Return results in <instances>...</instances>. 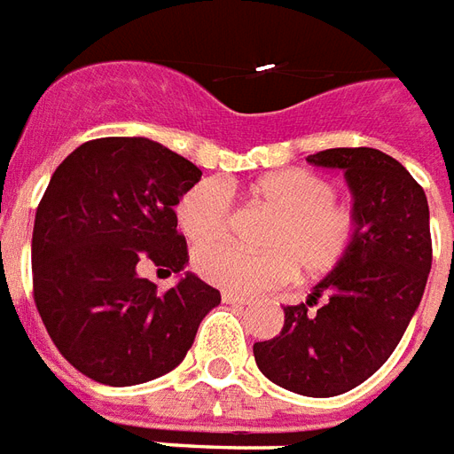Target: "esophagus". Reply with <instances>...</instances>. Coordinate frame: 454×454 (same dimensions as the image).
Listing matches in <instances>:
<instances>
[{"instance_id":"obj_1","label":"esophagus","mask_w":454,"mask_h":454,"mask_svg":"<svg viewBox=\"0 0 454 454\" xmlns=\"http://www.w3.org/2000/svg\"><path fill=\"white\" fill-rule=\"evenodd\" d=\"M223 302L224 304H249V297H241V295H237V293L223 290Z\"/></svg>"}]
</instances>
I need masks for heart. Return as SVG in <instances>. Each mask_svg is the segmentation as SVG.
I'll list each match as a JSON object with an SVG mask.
<instances>
[{"label":"heart","instance_id":"b5f03b06","mask_svg":"<svg viewBox=\"0 0 454 454\" xmlns=\"http://www.w3.org/2000/svg\"><path fill=\"white\" fill-rule=\"evenodd\" d=\"M254 200L273 213L263 231L261 254L234 244H205L223 239L231 227V193L223 181L205 178L181 195L176 217L193 244L195 270L230 293H261L283 286L295 268L302 278H319L339 268L348 256L358 231L353 205L336 200V188L309 168H280L249 186Z\"/></svg>","mask_w":454,"mask_h":454}]
</instances>
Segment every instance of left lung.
<instances>
[{
  "label": "left lung",
  "instance_id": "left-lung-1",
  "mask_svg": "<svg viewBox=\"0 0 454 454\" xmlns=\"http://www.w3.org/2000/svg\"><path fill=\"white\" fill-rule=\"evenodd\" d=\"M307 161L343 171L358 231L348 256L307 302L283 307V329L254 343V358L283 389L336 396L385 365L419 309L433 261L431 215L423 188L385 152L336 147Z\"/></svg>",
  "mask_w": 454,
  "mask_h": 454
}]
</instances>
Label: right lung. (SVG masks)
Listing matches in <instances>:
<instances>
[{
  "instance_id": "add662e5",
  "label": "right lung",
  "mask_w": 454,
  "mask_h": 454,
  "mask_svg": "<svg viewBox=\"0 0 454 454\" xmlns=\"http://www.w3.org/2000/svg\"><path fill=\"white\" fill-rule=\"evenodd\" d=\"M203 171L147 137L79 145L35 210L33 300L52 343L82 375L130 387L186 358L220 290L184 270L181 195ZM147 262L182 276L167 294L139 276Z\"/></svg>"
}]
</instances>
